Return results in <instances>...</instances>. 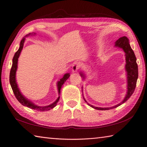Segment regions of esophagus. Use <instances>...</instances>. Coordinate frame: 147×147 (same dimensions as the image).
Listing matches in <instances>:
<instances>
[{
	"label": "esophagus",
	"mask_w": 147,
	"mask_h": 147,
	"mask_svg": "<svg viewBox=\"0 0 147 147\" xmlns=\"http://www.w3.org/2000/svg\"><path fill=\"white\" fill-rule=\"evenodd\" d=\"M82 65V64L80 63H78V62H77V63H75L73 64V65H72V72H77L78 70L80 69V67Z\"/></svg>",
	"instance_id": "obj_1"
}]
</instances>
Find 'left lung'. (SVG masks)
I'll use <instances>...</instances> for the list:
<instances>
[{
	"label": "left lung",
	"mask_w": 147,
	"mask_h": 147,
	"mask_svg": "<svg viewBox=\"0 0 147 147\" xmlns=\"http://www.w3.org/2000/svg\"><path fill=\"white\" fill-rule=\"evenodd\" d=\"M115 48H121L125 53V59H126V64H125V70L126 72V77H127V92L126 94L124 97V99L120 102V103L115 105L114 106L110 107H95L94 105H92L90 104H88L84 97H83V99L88 105L91 107L92 108L99 110H108L110 109H113L121 105L124 102H126L129 97L132 96V94L134 92L135 88L136 86L137 80L138 78V66L136 63V57L134 51L132 50L131 45L129 44V39L125 37H121L115 42ZM80 75L81 77L83 78V80H84L86 78V75L84 73L83 71H80ZM82 92H83V87H82Z\"/></svg>",
	"instance_id": "1"
}]
</instances>
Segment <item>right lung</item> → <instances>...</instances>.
Wrapping results in <instances>:
<instances>
[{"label":"right lung","instance_id":"add662e5","mask_svg":"<svg viewBox=\"0 0 147 147\" xmlns=\"http://www.w3.org/2000/svg\"><path fill=\"white\" fill-rule=\"evenodd\" d=\"M36 35V33H30L28 35H26L24 36L22 40H21L20 44V48L13 56V58L12 60V67L10 70V83L11 87L12 88V90L13 91V93L16 97L17 100H18L20 103L24 105L29 107L31 109H34L38 111H41V112H44V111H47L50 110L51 109H53L54 107L56 106L57 102L60 99V92H61V87L63 86V84L65 82V81L67 80L70 77V74L67 73L64 75L63 77L61 78L59 81H57L56 83V86L57 89V92H58V97H57V99L53 102L52 104L45 105V106H39L36 104H35L33 102L31 101L30 100L28 99L27 97H26L23 94H22L20 88L18 85V83L16 82V71L18 69V58L20 56L21 53L22 51V50L23 48L24 43L26 40V38L29 37V36H35Z\"/></svg>","mask_w":147,"mask_h":147}]
</instances>
